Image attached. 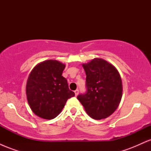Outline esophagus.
<instances>
[{
  "label": "esophagus",
  "instance_id": "1",
  "mask_svg": "<svg viewBox=\"0 0 151 151\" xmlns=\"http://www.w3.org/2000/svg\"><path fill=\"white\" fill-rule=\"evenodd\" d=\"M74 93H75V96H77V95L79 94V90L76 89L75 91H74Z\"/></svg>",
  "mask_w": 151,
  "mask_h": 151
}]
</instances>
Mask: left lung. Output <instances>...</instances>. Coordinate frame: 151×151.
Segmentation results:
<instances>
[{
    "label": "left lung",
    "instance_id": "obj_1",
    "mask_svg": "<svg viewBox=\"0 0 151 151\" xmlns=\"http://www.w3.org/2000/svg\"><path fill=\"white\" fill-rule=\"evenodd\" d=\"M86 72L87 91L79 94L78 100L90 117L106 119L116 110L122 97L123 86L120 74L115 67L101 58L82 64Z\"/></svg>",
    "mask_w": 151,
    "mask_h": 151
}]
</instances>
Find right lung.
Returning <instances> with one entry per match:
<instances>
[{"label":"right lung","instance_id":"obj_1","mask_svg":"<svg viewBox=\"0 0 151 151\" xmlns=\"http://www.w3.org/2000/svg\"><path fill=\"white\" fill-rule=\"evenodd\" d=\"M65 65L58 60L40 62L32 69L26 84V95L32 112L44 119L57 117L67 99L74 96L62 72Z\"/></svg>","mask_w":151,"mask_h":151}]
</instances>
